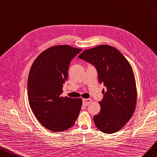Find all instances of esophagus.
Masks as SVG:
<instances>
[{"label":"esophagus","instance_id":"34e87169","mask_svg":"<svg viewBox=\"0 0 157 157\" xmlns=\"http://www.w3.org/2000/svg\"><path fill=\"white\" fill-rule=\"evenodd\" d=\"M91 98H87V99H86V98H83V105L84 106H87L88 105L90 104V102H91Z\"/></svg>","mask_w":157,"mask_h":157}]
</instances>
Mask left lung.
<instances>
[{
    "instance_id": "1",
    "label": "left lung",
    "mask_w": 157,
    "mask_h": 157,
    "mask_svg": "<svg viewBox=\"0 0 157 157\" xmlns=\"http://www.w3.org/2000/svg\"><path fill=\"white\" fill-rule=\"evenodd\" d=\"M78 57L95 66L99 83L106 87L100 113L93 117L96 127L105 133L117 132L130 120L136 106L131 65L118 49L106 44L85 50Z\"/></svg>"
}]
</instances>
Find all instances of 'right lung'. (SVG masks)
<instances>
[{
	"instance_id": "1",
	"label": "right lung",
	"mask_w": 157,
	"mask_h": 157,
	"mask_svg": "<svg viewBox=\"0 0 157 157\" xmlns=\"http://www.w3.org/2000/svg\"><path fill=\"white\" fill-rule=\"evenodd\" d=\"M82 51L69 45L52 47L40 54L31 66L28 82L29 106L39 122L51 131L70 129L81 110V98L61 94L70 62Z\"/></svg>"
}]
</instances>
